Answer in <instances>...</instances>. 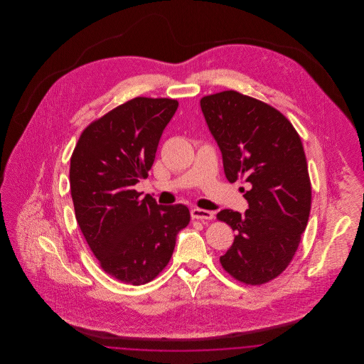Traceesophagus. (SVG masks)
Returning <instances> with one entry per match:
<instances>
[{
  "instance_id": "34e87169",
  "label": "esophagus",
  "mask_w": 364,
  "mask_h": 364,
  "mask_svg": "<svg viewBox=\"0 0 364 364\" xmlns=\"http://www.w3.org/2000/svg\"><path fill=\"white\" fill-rule=\"evenodd\" d=\"M191 217L193 220H200V221H210L214 218V213L208 211V210H203V208H192L191 210Z\"/></svg>"
}]
</instances>
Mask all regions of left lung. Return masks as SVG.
Segmentation results:
<instances>
[{"mask_svg":"<svg viewBox=\"0 0 364 364\" xmlns=\"http://www.w3.org/2000/svg\"><path fill=\"white\" fill-rule=\"evenodd\" d=\"M200 107L228 181L251 184L244 214L228 208L217 214L236 232L221 266L245 285L266 284L294 259L310 217L311 181L301 139L276 107L235 90L203 97Z\"/></svg>","mask_w":364,"mask_h":364,"instance_id":"left-lung-1","label":"left lung"}]
</instances>
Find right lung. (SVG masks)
Listing matches in <instances>:
<instances>
[{"instance_id":"right-lung-1","label":"right lung","mask_w":364,"mask_h":364,"mask_svg":"<svg viewBox=\"0 0 364 364\" xmlns=\"http://www.w3.org/2000/svg\"><path fill=\"white\" fill-rule=\"evenodd\" d=\"M178 102L136 97L88 124L70 156V196L87 244L105 273L143 285L168 266L184 205L159 206L134 186L147 178L162 131Z\"/></svg>"}]
</instances>
